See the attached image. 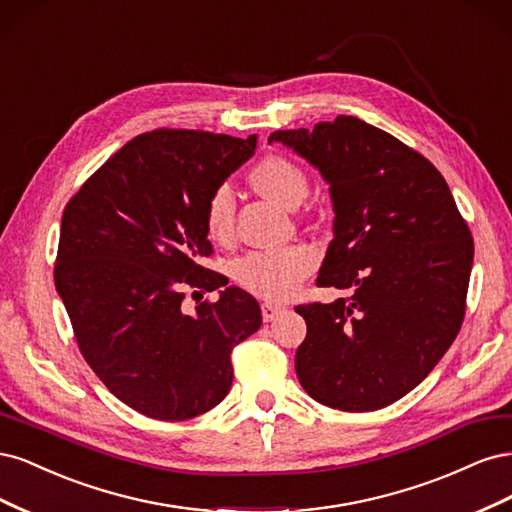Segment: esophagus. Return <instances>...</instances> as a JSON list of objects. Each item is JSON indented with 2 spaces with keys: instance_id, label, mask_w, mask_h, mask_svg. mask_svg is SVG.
Listing matches in <instances>:
<instances>
[{
  "instance_id": "obj_1",
  "label": "esophagus",
  "mask_w": 512,
  "mask_h": 512,
  "mask_svg": "<svg viewBox=\"0 0 512 512\" xmlns=\"http://www.w3.org/2000/svg\"><path fill=\"white\" fill-rule=\"evenodd\" d=\"M260 312H262V320L271 322V320H275L277 314L284 312V307L282 305H275V303H262L260 305Z\"/></svg>"
}]
</instances>
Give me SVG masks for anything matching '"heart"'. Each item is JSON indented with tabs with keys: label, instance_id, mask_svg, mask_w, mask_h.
<instances>
[{
	"label": "heart",
	"instance_id": "b5f03b06",
	"mask_svg": "<svg viewBox=\"0 0 512 512\" xmlns=\"http://www.w3.org/2000/svg\"><path fill=\"white\" fill-rule=\"evenodd\" d=\"M254 190L284 207H297L307 196L309 179L301 164L269 153L260 158L250 173ZM235 192L228 185L215 188L205 207V228L215 243H230L235 239ZM318 265L316 254L305 245H292L286 250L252 252L239 258L232 267L235 282L258 299L286 301L314 273Z\"/></svg>",
	"mask_w": 512,
	"mask_h": 512
}]
</instances>
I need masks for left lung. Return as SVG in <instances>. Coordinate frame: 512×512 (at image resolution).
Returning a JSON list of instances; mask_svg holds the SVG:
<instances>
[{"instance_id": "8db88e82", "label": "left lung", "mask_w": 512, "mask_h": 512, "mask_svg": "<svg viewBox=\"0 0 512 512\" xmlns=\"http://www.w3.org/2000/svg\"><path fill=\"white\" fill-rule=\"evenodd\" d=\"M280 141L331 183L335 237L316 284L350 290L294 309L303 389L344 412L380 410L421 384L466 316L474 258L468 222L440 170L393 134L337 115Z\"/></svg>"}]
</instances>
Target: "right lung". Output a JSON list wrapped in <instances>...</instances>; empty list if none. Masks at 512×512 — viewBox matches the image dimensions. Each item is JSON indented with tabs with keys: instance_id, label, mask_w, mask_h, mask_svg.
<instances>
[{
	"instance_id": "right-lung-1",
	"label": "right lung",
	"mask_w": 512,
	"mask_h": 512,
	"mask_svg": "<svg viewBox=\"0 0 512 512\" xmlns=\"http://www.w3.org/2000/svg\"><path fill=\"white\" fill-rule=\"evenodd\" d=\"M256 149V136L158 128L134 136L61 215L55 288L87 365L119 401L156 421L215 408L232 350L262 324L252 294L203 267L205 207ZM223 288L188 315L190 289Z\"/></svg>"
}]
</instances>
